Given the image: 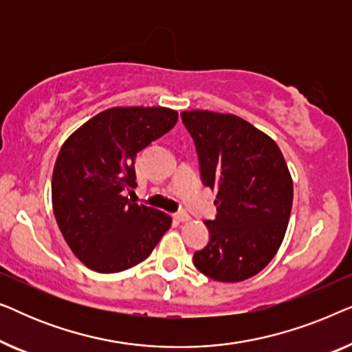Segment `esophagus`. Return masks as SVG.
I'll return each instance as SVG.
<instances>
[{
	"label": "esophagus",
	"mask_w": 352,
	"mask_h": 352,
	"mask_svg": "<svg viewBox=\"0 0 352 352\" xmlns=\"http://www.w3.org/2000/svg\"><path fill=\"white\" fill-rule=\"evenodd\" d=\"M175 219L181 221V223H184V221H189L190 216L186 213V211H177V213H175Z\"/></svg>",
	"instance_id": "obj_1"
}]
</instances>
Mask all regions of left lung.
Wrapping results in <instances>:
<instances>
[{"label": "left lung", "mask_w": 352, "mask_h": 352, "mask_svg": "<svg viewBox=\"0 0 352 352\" xmlns=\"http://www.w3.org/2000/svg\"><path fill=\"white\" fill-rule=\"evenodd\" d=\"M194 139L200 177L216 190L210 242L194 253L201 274L240 282L271 263L285 235L293 181L280 148L243 118L208 110L181 113Z\"/></svg>", "instance_id": "8db88e82"}]
</instances>
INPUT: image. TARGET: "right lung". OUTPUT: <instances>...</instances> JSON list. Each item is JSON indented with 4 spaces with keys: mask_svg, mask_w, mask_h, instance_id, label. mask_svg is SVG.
<instances>
[{
    "mask_svg": "<svg viewBox=\"0 0 352 352\" xmlns=\"http://www.w3.org/2000/svg\"><path fill=\"white\" fill-rule=\"evenodd\" d=\"M176 122L171 109L113 107L64 142L52 171V210L67 245L85 266L100 274L126 271L151 256L170 229V216L134 204L124 190L138 186V153Z\"/></svg>",
    "mask_w": 352,
    "mask_h": 352,
    "instance_id": "1",
    "label": "right lung"
}]
</instances>
